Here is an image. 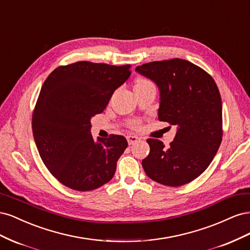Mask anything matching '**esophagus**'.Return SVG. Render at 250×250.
I'll list each match as a JSON object with an SVG mask.
<instances>
[{"label":"esophagus","mask_w":250,"mask_h":250,"mask_svg":"<svg viewBox=\"0 0 250 250\" xmlns=\"http://www.w3.org/2000/svg\"><path fill=\"white\" fill-rule=\"evenodd\" d=\"M140 140L139 137H137V135H132V134H129L127 135V142L129 145H132V144H134L135 142H138Z\"/></svg>","instance_id":"34e87169"}]
</instances>
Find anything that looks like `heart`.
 <instances>
[{
	"label": "heart",
	"mask_w": 250,
	"mask_h": 250,
	"mask_svg": "<svg viewBox=\"0 0 250 250\" xmlns=\"http://www.w3.org/2000/svg\"><path fill=\"white\" fill-rule=\"evenodd\" d=\"M150 83L151 82L146 80V79L139 78V79H137V81H135V85L134 86H143V85L150 84ZM130 125H131V127H138L139 126V122H138V121H132V122H130Z\"/></svg>",
	"instance_id": "1"
}]
</instances>
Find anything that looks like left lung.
<instances>
[{"instance_id":"left-lung-1","label":"left lung","mask_w":250,"mask_h":250,"mask_svg":"<svg viewBox=\"0 0 250 250\" xmlns=\"http://www.w3.org/2000/svg\"><path fill=\"white\" fill-rule=\"evenodd\" d=\"M160 90L158 120L176 125L166 148L148 139L150 153L142 161L148 177L179 187L197 178L213 161L222 141V102L214 79L185 59L153 62L135 67Z\"/></svg>"}]
</instances>
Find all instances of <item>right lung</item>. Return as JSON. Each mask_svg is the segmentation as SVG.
I'll use <instances>...</instances> for the list:
<instances>
[{
  "mask_svg": "<svg viewBox=\"0 0 250 250\" xmlns=\"http://www.w3.org/2000/svg\"><path fill=\"white\" fill-rule=\"evenodd\" d=\"M130 74L129 64L78 62L57 67L43 82L32 117L33 137L44 166L67 188L92 191L115 175L127 141L117 134L95 141L90 120Z\"/></svg>",
  "mask_w": 250,
  "mask_h": 250,
  "instance_id": "obj_1",
  "label": "right lung"
}]
</instances>
